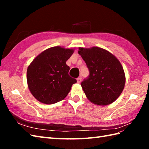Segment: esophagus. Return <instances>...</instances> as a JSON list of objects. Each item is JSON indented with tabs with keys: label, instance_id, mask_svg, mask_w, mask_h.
<instances>
[{
	"label": "esophagus",
	"instance_id": "obj_1",
	"mask_svg": "<svg viewBox=\"0 0 149 149\" xmlns=\"http://www.w3.org/2000/svg\"><path fill=\"white\" fill-rule=\"evenodd\" d=\"M81 80H82V78H81V77H78V78L77 79V83H80L81 82Z\"/></svg>",
	"mask_w": 149,
	"mask_h": 149
}]
</instances>
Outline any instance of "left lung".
Segmentation results:
<instances>
[{
    "mask_svg": "<svg viewBox=\"0 0 149 149\" xmlns=\"http://www.w3.org/2000/svg\"><path fill=\"white\" fill-rule=\"evenodd\" d=\"M78 53L90 71L89 77L81 83L87 99L98 106L113 103L122 93L125 83L124 70L119 60L97 47H79Z\"/></svg>",
    "mask_w": 149,
    "mask_h": 149,
    "instance_id": "left-lung-1",
    "label": "left lung"
}]
</instances>
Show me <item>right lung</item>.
Returning a JSON list of instances; mask_svg holds the SVG:
<instances>
[{
	"mask_svg": "<svg viewBox=\"0 0 149 149\" xmlns=\"http://www.w3.org/2000/svg\"><path fill=\"white\" fill-rule=\"evenodd\" d=\"M74 52L73 49L50 47L37 56L27 70V82L31 94L39 102L52 104L67 96L77 82L68 75L66 64Z\"/></svg>",
	"mask_w": 149,
	"mask_h": 149,
	"instance_id": "obj_1",
	"label": "right lung"
}]
</instances>
